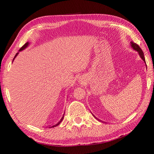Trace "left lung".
<instances>
[{"label": "left lung", "instance_id": "left-lung-1", "mask_svg": "<svg viewBox=\"0 0 154 154\" xmlns=\"http://www.w3.org/2000/svg\"><path fill=\"white\" fill-rule=\"evenodd\" d=\"M130 46L132 47V49H133L134 50L137 51L138 52V54H139L140 58H141L144 61L145 63V57H144V54H143L142 49L140 48V47L137 44L132 42V41H131V42H130Z\"/></svg>", "mask_w": 154, "mask_h": 154}]
</instances>
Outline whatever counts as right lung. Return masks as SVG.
<instances>
[{"mask_svg":"<svg viewBox=\"0 0 154 154\" xmlns=\"http://www.w3.org/2000/svg\"><path fill=\"white\" fill-rule=\"evenodd\" d=\"M29 43H28V42H27V43H26L25 44H24V45H23L22 47V48H21L20 49V50H19V51H22V50H24V49H25L26 48H27V47L28 46V45H29ZM18 54H19V52H17V53L16 54H15V57H14V60H13V61H14V59L15 58H16V56L18 55ZM64 116H62V118H61V119H60V120L58 122V124H56V125H54V126H51V127H49V128H54V127H56V126H58V125L60 124V122L62 121V119H63V118H64Z\"/></svg>","mask_w":154,"mask_h":154,"instance_id":"add662e5","label":"right lung"}]
</instances>
